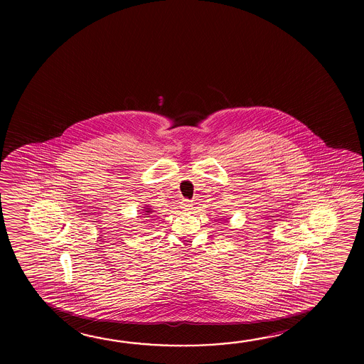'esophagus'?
<instances>
[{
  "mask_svg": "<svg viewBox=\"0 0 364 364\" xmlns=\"http://www.w3.org/2000/svg\"><path fill=\"white\" fill-rule=\"evenodd\" d=\"M193 207V203L189 199H183L181 200V208L184 209V210H189Z\"/></svg>",
  "mask_w": 364,
  "mask_h": 364,
  "instance_id": "1",
  "label": "esophagus"
}]
</instances>
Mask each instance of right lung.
<instances>
[{"label":"right lung","instance_id":"add662e5","mask_svg":"<svg viewBox=\"0 0 364 364\" xmlns=\"http://www.w3.org/2000/svg\"><path fill=\"white\" fill-rule=\"evenodd\" d=\"M149 210H151V208H147V210H144V212H146V215H149V213H151V212H149Z\"/></svg>","mask_w":364,"mask_h":364}]
</instances>
